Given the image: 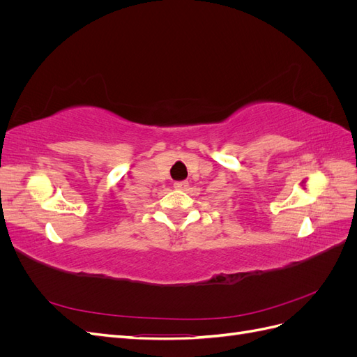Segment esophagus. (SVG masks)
Returning <instances> with one entry per match:
<instances>
[{"instance_id":"obj_1","label":"esophagus","mask_w":357,"mask_h":357,"mask_svg":"<svg viewBox=\"0 0 357 357\" xmlns=\"http://www.w3.org/2000/svg\"><path fill=\"white\" fill-rule=\"evenodd\" d=\"M188 186H189L188 181H176L174 183V188L177 190H185V189H188Z\"/></svg>"}]
</instances>
